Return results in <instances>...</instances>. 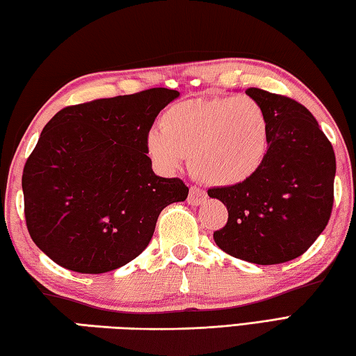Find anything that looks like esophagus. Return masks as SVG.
Here are the masks:
<instances>
[{
    "mask_svg": "<svg viewBox=\"0 0 356 356\" xmlns=\"http://www.w3.org/2000/svg\"><path fill=\"white\" fill-rule=\"evenodd\" d=\"M206 200V192L201 191L200 187L197 186H192L189 189V197H187V203L191 206H200L203 204Z\"/></svg>",
    "mask_w": 356,
    "mask_h": 356,
    "instance_id": "esophagus-1",
    "label": "esophagus"
}]
</instances>
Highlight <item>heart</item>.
Instances as JSON below:
<instances>
[{
	"label": "heart",
	"instance_id": "obj_1",
	"mask_svg": "<svg viewBox=\"0 0 356 356\" xmlns=\"http://www.w3.org/2000/svg\"><path fill=\"white\" fill-rule=\"evenodd\" d=\"M147 150L163 170L191 155L193 175L207 184L236 186L252 178L270 153L271 124L259 100L207 97L169 106L147 133Z\"/></svg>",
	"mask_w": 356,
	"mask_h": 356
}]
</instances>
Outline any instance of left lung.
<instances>
[{
	"label": "left lung",
	"instance_id": "1",
	"mask_svg": "<svg viewBox=\"0 0 356 356\" xmlns=\"http://www.w3.org/2000/svg\"><path fill=\"white\" fill-rule=\"evenodd\" d=\"M246 95L259 100L270 118V153L245 183L207 191L229 213L213 240L232 257L257 265L284 264L302 256L325 229L337 159L304 105L260 88H248Z\"/></svg>",
	"mask_w": 356,
	"mask_h": 356
}]
</instances>
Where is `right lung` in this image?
I'll list each match as a JSON object with an SVG mask.
<instances>
[{
  "mask_svg": "<svg viewBox=\"0 0 356 356\" xmlns=\"http://www.w3.org/2000/svg\"><path fill=\"white\" fill-rule=\"evenodd\" d=\"M179 92L152 88L60 110L24 164L22 186L31 238L66 270L100 274L136 259L165 206L189 193L161 178L147 133Z\"/></svg>",
  "mask_w": 356,
  "mask_h": 356,
  "instance_id": "obj_1",
  "label": "right lung"
}]
</instances>
